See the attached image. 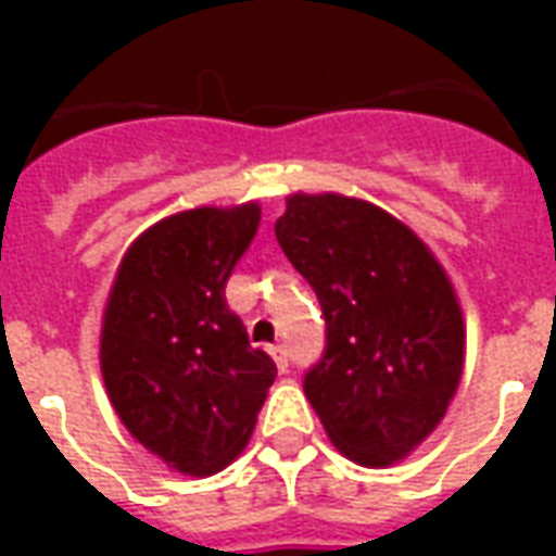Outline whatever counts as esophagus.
Instances as JSON below:
<instances>
[{"mask_svg": "<svg viewBox=\"0 0 556 556\" xmlns=\"http://www.w3.org/2000/svg\"><path fill=\"white\" fill-rule=\"evenodd\" d=\"M267 354L274 357L279 372H286V369H289V349H286V345H270V349H267Z\"/></svg>", "mask_w": 556, "mask_h": 556, "instance_id": "34e87169", "label": "esophagus"}]
</instances>
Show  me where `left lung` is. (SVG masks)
<instances>
[{
	"mask_svg": "<svg viewBox=\"0 0 556 556\" xmlns=\"http://www.w3.org/2000/svg\"><path fill=\"white\" fill-rule=\"evenodd\" d=\"M277 241L318 294L327 351L303 390L339 453L408 458L438 429L465 372V315L417 231L342 193H291Z\"/></svg>",
	"mask_w": 556,
	"mask_h": 556,
	"instance_id": "1",
	"label": "left lung"
}]
</instances>
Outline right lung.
Returning a JSON list of instances; mask_svg holds the SVG:
<instances>
[{"label": "right lung", "instance_id": "obj_1", "mask_svg": "<svg viewBox=\"0 0 556 556\" xmlns=\"http://www.w3.org/2000/svg\"><path fill=\"white\" fill-rule=\"evenodd\" d=\"M262 205H202L148 226L115 270L101 375L125 429L184 477H211L250 441L277 366L226 306V279Z\"/></svg>", "mask_w": 556, "mask_h": 556}]
</instances>
